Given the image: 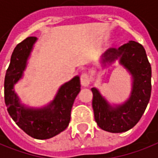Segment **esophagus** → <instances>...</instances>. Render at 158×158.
I'll use <instances>...</instances> for the list:
<instances>
[{
    "label": "esophagus",
    "instance_id": "obj_1",
    "mask_svg": "<svg viewBox=\"0 0 158 158\" xmlns=\"http://www.w3.org/2000/svg\"><path fill=\"white\" fill-rule=\"evenodd\" d=\"M80 82L83 86H88L90 85V79L89 77V74L87 73H83L80 76Z\"/></svg>",
    "mask_w": 158,
    "mask_h": 158
}]
</instances>
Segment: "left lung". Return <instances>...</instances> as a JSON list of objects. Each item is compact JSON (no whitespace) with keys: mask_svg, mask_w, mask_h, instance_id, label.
<instances>
[{"mask_svg":"<svg viewBox=\"0 0 158 158\" xmlns=\"http://www.w3.org/2000/svg\"><path fill=\"white\" fill-rule=\"evenodd\" d=\"M116 60L132 77L130 97L121 104H111L97 88L93 93L92 108L98 127L110 133H123L133 128L147 107L152 92V68L144 47L129 41L118 48H110L102 56L103 67Z\"/></svg>","mask_w":158,"mask_h":158,"instance_id":"left-lung-1","label":"left lung"}]
</instances>
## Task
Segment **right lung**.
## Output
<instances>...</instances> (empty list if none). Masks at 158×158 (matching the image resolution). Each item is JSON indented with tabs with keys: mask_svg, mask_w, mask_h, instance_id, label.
Segmentation results:
<instances>
[{
	"mask_svg": "<svg viewBox=\"0 0 158 158\" xmlns=\"http://www.w3.org/2000/svg\"><path fill=\"white\" fill-rule=\"evenodd\" d=\"M37 41V37H27L14 48L5 76L4 98L10 116L25 133L34 139H47L68 127L72 107L80 91V79L75 76L60 85L54 99L44 107L33 108L22 103L14 85L23 78Z\"/></svg>",
	"mask_w": 158,
	"mask_h": 158,
	"instance_id": "obj_1",
	"label": "right lung"
}]
</instances>
